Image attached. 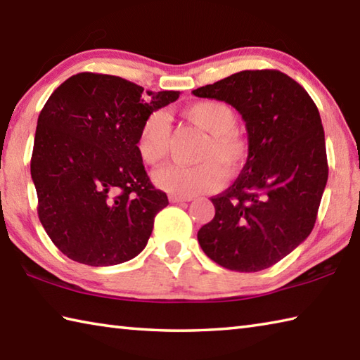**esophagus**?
I'll return each instance as SVG.
<instances>
[{"mask_svg":"<svg viewBox=\"0 0 360 360\" xmlns=\"http://www.w3.org/2000/svg\"><path fill=\"white\" fill-rule=\"evenodd\" d=\"M169 202H186V201H192V197H181V195H174L172 193L168 197Z\"/></svg>","mask_w":360,"mask_h":360,"instance_id":"1","label":"esophagus"}]
</instances>
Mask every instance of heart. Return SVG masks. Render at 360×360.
I'll return each mask as SVG.
<instances>
[{
    "instance_id": "heart-1",
    "label": "heart",
    "mask_w": 360,
    "mask_h": 360,
    "mask_svg": "<svg viewBox=\"0 0 360 360\" xmlns=\"http://www.w3.org/2000/svg\"><path fill=\"white\" fill-rule=\"evenodd\" d=\"M186 116L205 130L209 141L201 148L193 167L167 165L153 174L154 184L162 191L193 197L214 192L225 184L228 173H238L247 162V145L236 134L238 115L221 101H201L186 108ZM172 141V121L163 110L146 116L136 136V153L146 165H158L167 158Z\"/></svg>"
}]
</instances>
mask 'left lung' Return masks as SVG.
Wrapping results in <instances>:
<instances>
[{"label": "left lung", "mask_w": 360, "mask_h": 360, "mask_svg": "<svg viewBox=\"0 0 360 360\" xmlns=\"http://www.w3.org/2000/svg\"><path fill=\"white\" fill-rule=\"evenodd\" d=\"M192 93L230 103L248 135L243 172L211 198L215 215L200 228L198 243L230 271L267 269L315 226L329 174L318 108L297 82L274 69L238 72Z\"/></svg>", "instance_id": "obj_1"}]
</instances>
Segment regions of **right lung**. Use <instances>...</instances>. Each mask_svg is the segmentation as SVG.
Here are the masks:
<instances>
[{
    "instance_id": "add662e5",
    "label": "right lung",
    "mask_w": 360,
    "mask_h": 360,
    "mask_svg": "<svg viewBox=\"0 0 360 360\" xmlns=\"http://www.w3.org/2000/svg\"><path fill=\"white\" fill-rule=\"evenodd\" d=\"M143 93L121 77L82 72L60 84L37 120L31 178L39 220L68 258L113 266L146 247L167 193L136 153L143 121L179 97Z\"/></svg>"
}]
</instances>
